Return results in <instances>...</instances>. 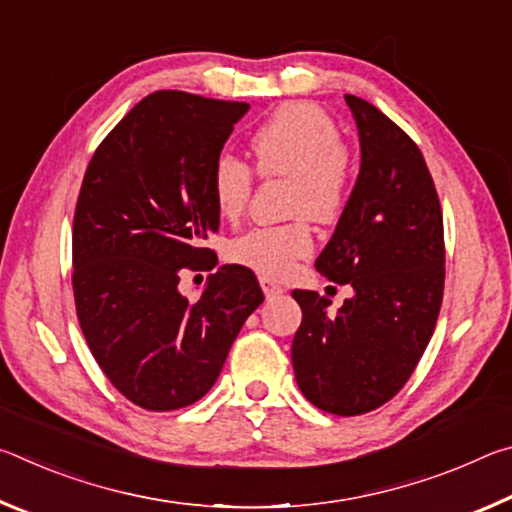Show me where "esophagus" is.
I'll list each match as a JSON object with an SVG mask.
<instances>
[{
	"instance_id": "1",
	"label": "esophagus",
	"mask_w": 512,
	"mask_h": 512,
	"mask_svg": "<svg viewBox=\"0 0 512 512\" xmlns=\"http://www.w3.org/2000/svg\"><path fill=\"white\" fill-rule=\"evenodd\" d=\"M259 284H262L266 298H277V296H282V293H284L282 284H277L275 280H271V277H266V275L259 277Z\"/></svg>"
}]
</instances>
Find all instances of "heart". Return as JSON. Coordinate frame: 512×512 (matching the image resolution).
Returning <instances> with one entry per match:
<instances>
[{
  "mask_svg": "<svg viewBox=\"0 0 512 512\" xmlns=\"http://www.w3.org/2000/svg\"><path fill=\"white\" fill-rule=\"evenodd\" d=\"M257 173L287 178V214L327 223L343 212L352 185V160L341 133L323 108L307 101L277 108L250 137ZM212 201L223 219L244 214L253 194V171L235 155H219L210 178ZM314 237L305 219L277 228H255L228 248L232 262L264 275H284L307 257Z\"/></svg>",
  "mask_w": 512,
  "mask_h": 512,
  "instance_id": "b5f03b06",
  "label": "heart"
}]
</instances>
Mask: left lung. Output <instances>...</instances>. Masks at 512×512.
<instances>
[{"instance_id": "left-lung-1", "label": "left lung", "mask_w": 512, "mask_h": 512, "mask_svg": "<svg viewBox=\"0 0 512 512\" xmlns=\"http://www.w3.org/2000/svg\"><path fill=\"white\" fill-rule=\"evenodd\" d=\"M361 169L318 273L350 284L336 314L316 291L302 309L291 361L302 395L334 415L379 409L409 381L436 327L445 287L443 212L415 142L366 99L345 94Z\"/></svg>"}]
</instances>
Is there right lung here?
Wrapping results in <instances>:
<instances>
[{"instance_id": "right-lung-1", "label": "right lung", "mask_w": 512, "mask_h": 512, "mask_svg": "<svg viewBox=\"0 0 512 512\" xmlns=\"http://www.w3.org/2000/svg\"><path fill=\"white\" fill-rule=\"evenodd\" d=\"M248 103L180 90L144 97L94 151L74 212L72 287L94 359L112 386L149 411L210 391L264 293L225 264L196 302L183 271H210L219 230L212 167Z\"/></svg>"}]
</instances>
